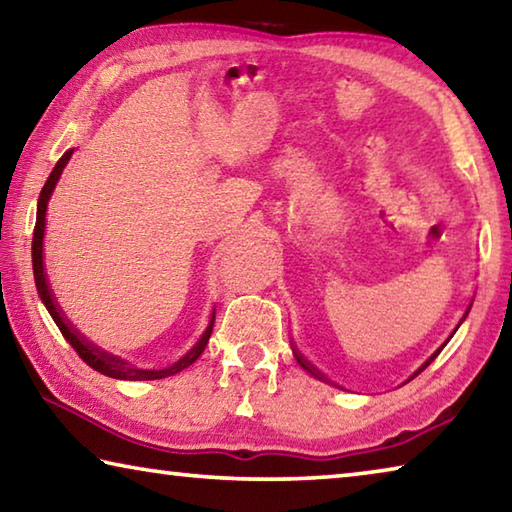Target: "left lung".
Segmentation results:
<instances>
[{
  "label": "left lung",
  "instance_id": "left-lung-1",
  "mask_svg": "<svg viewBox=\"0 0 512 512\" xmlns=\"http://www.w3.org/2000/svg\"><path fill=\"white\" fill-rule=\"evenodd\" d=\"M438 352H440V350H438ZM438 352H436V354H433V357H431V359H429V361H427V363H424V366H422V368H420V370H418V372H422V370H424V368H427V366H429V363H431V361H433V359H436V357H438ZM296 359H298V363H300V366H302V368H305V370H309V372H311V375H316V377H318V372H316V370H314V368H311V366H309V363H307V361H305V359H302V357H300V354H298V352H296ZM418 372H415V375H418Z\"/></svg>",
  "mask_w": 512,
  "mask_h": 512
}]
</instances>
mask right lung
Here are the masks:
<instances>
[{"label":"right lung","instance_id":"add662e5","mask_svg":"<svg viewBox=\"0 0 512 512\" xmlns=\"http://www.w3.org/2000/svg\"><path fill=\"white\" fill-rule=\"evenodd\" d=\"M72 158V151H67L63 158L56 162L54 171L49 173L45 187H42L40 198H38V216H36V230H33V246H31V255H33V277H36V287H38V296L45 302L47 311L54 318V323L58 325L60 334L65 336V341L72 345L76 350V354L88 363L90 368H94L101 375L106 377H115V379H131V381H146V379H162V377H169V375H176V372L185 370L187 366H192V363L201 357L207 341H210V334H212V325H214V316H212V323L210 327L205 329V334L201 336V341H198L192 350H189L183 359L173 363V366L164 368V370H137L133 366H128L126 361H121L117 357H110V354L101 352L97 348H92L90 343H85L79 334L74 332L72 327L65 323V318L60 316L58 307L54 305V298H51V291H49V284H47V277H45V266H42V237H45V212H47V203H49V196L54 192V187L58 183L60 173H63L67 160Z\"/></svg>","mask_w":512,"mask_h":512}]
</instances>
